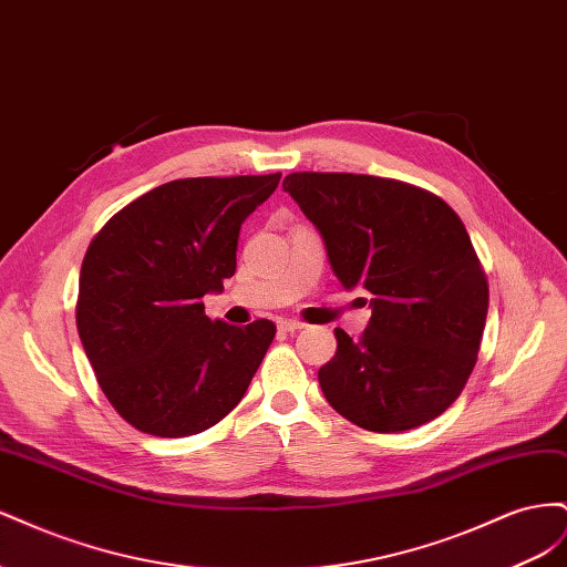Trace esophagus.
<instances>
[{
  "label": "esophagus",
  "instance_id": "obj_1",
  "mask_svg": "<svg viewBox=\"0 0 567 567\" xmlns=\"http://www.w3.org/2000/svg\"><path fill=\"white\" fill-rule=\"evenodd\" d=\"M279 329H281V331H288V333H293V331L305 329V323L298 321V319H281V321H279Z\"/></svg>",
  "mask_w": 567,
  "mask_h": 567
}]
</instances>
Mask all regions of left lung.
Here are the masks:
<instances>
[{
	"label": "left lung",
	"mask_w": 567,
	"mask_h": 567,
	"mask_svg": "<svg viewBox=\"0 0 567 567\" xmlns=\"http://www.w3.org/2000/svg\"><path fill=\"white\" fill-rule=\"evenodd\" d=\"M284 192L319 229L340 284L373 296L362 336L336 329L323 398L373 433L437 419L471 379L489 305L461 217L433 192L373 175L293 173Z\"/></svg>",
	"instance_id": "obj_1"
}]
</instances>
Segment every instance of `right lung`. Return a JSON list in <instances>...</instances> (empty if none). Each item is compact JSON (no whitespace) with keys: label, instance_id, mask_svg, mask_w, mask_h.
I'll return each instance as SVG.
<instances>
[{"label":"right lung","instance_id":"right-lung-1","mask_svg":"<svg viewBox=\"0 0 567 567\" xmlns=\"http://www.w3.org/2000/svg\"><path fill=\"white\" fill-rule=\"evenodd\" d=\"M279 179L281 173L167 182L92 238L80 269L78 333L96 383L136 431L196 435L246 394L277 326L213 321L203 296L234 277L244 219Z\"/></svg>","mask_w":567,"mask_h":567}]
</instances>
